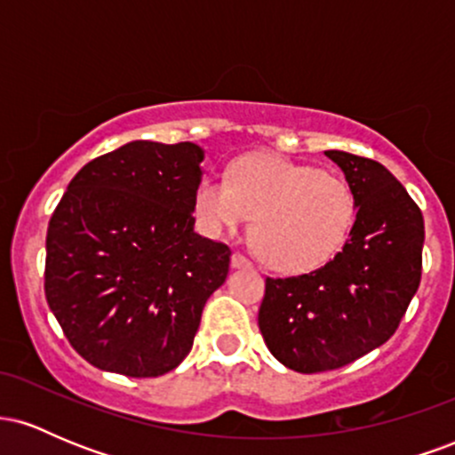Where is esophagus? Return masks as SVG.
I'll return each mask as SVG.
<instances>
[{"mask_svg":"<svg viewBox=\"0 0 455 455\" xmlns=\"http://www.w3.org/2000/svg\"><path fill=\"white\" fill-rule=\"evenodd\" d=\"M231 265H233V267H252V260H250L242 252H235L231 257Z\"/></svg>","mask_w":455,"mask_h":455,"instance_id":"34e87169","label":"esophagus"}]
</instances>
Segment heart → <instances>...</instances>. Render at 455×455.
Masks as SVG:
<instances>
[{"label": "heart", "mask_w": 455, "mask_h": 455, "mask_svg": "<svg viewBox=\"0 0 455 455\" xmlns=\"http://www.w3.org/2000/svg\"><path fill=\"white\" fill-rule=\"evenodd\" d=\"M195 212L210 235L237 233L254 218L252 235L265 263L301 274L336 257L353 228L357 203L342 177L252 154L235 162L227 180H203Z\"/></svg>", "instance_id": "heart-1"}]
</instances>
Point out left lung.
Masks as SVG:
<instances>
[{
    "label": "left lung",
    "instance_id": "obj_1",
    "mask_svg": "<svg viewBox=\"0 0 455 455\" xmlns=\"http://www.w3.org/2000/svg\"><path fill=\"white\" fill-rule=\"evenodd\" d=\"M325 156L357 203L347 243L310 274L265 280L259 310L271 355L301 374L342 368L387 342L421 280L424 216L404 186L377 160Z\"/></svg>",
    "mask_w": 455,
    "mask_h": 455
}]
</instances>
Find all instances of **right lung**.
I'll list each match as a JSON object with an SVG mask.
<instances>
[{
    "label": "right lung",
    "mask_w": 455,
    "mask_h": 455,
    "mask_svg": "<svg viewBox=\"0 0 455 455\" xmlns=\"http://www.w3.org/2000/svg\"><path fill=\"white\" fill-rule=\"evenodd\" d=\"M203 149L132 140L87 162L46 231L44 295L72 348L124 377H160L195 342L231 248L195 233Z\"/></svg>",
    "instance_id": "1"
}]
</instances>
